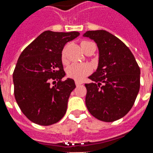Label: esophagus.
Listing matches in <instances>:
<instances>
[{
	"label": "esophagus",
	"mask_w": 153,
	"mask_h": 153,
	"mask_svg": "<svg viewBox=\"0 0 153 153\" xmlns=\"http://www.w3.org/2000/svg\"><path fill=\"white\" fill-rule=\"evenodd\" d=\"M80 84H82L81 82H79V81H75V85H76V86H79Z\"/></svg>",
	"instance_id": "1"
}]
</instances>
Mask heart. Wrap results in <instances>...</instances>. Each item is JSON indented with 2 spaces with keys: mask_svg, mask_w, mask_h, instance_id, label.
<instances>
[{
  "mask_svg": "<svg viewBox=\"0 0 153 153\" xmlns=\"http://www.w3.org/2000/svg\"><path fill=\"white\" fill-rule=\"evenodd\" d=\"M91 42L84 41L81 43V46L88 44ZM62 59H65V50L62 51ZM92 72V68L87 64L73 63L67 67L66 74L70 78H72L75 80H83L87 75H88Z\"/></svg>",
  "mask_w": 153,
  "mask_h": 153,
  "instance_id": "b5f03b06",
  "label": "heart"
}]
</instances>
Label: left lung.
Returning <instances> with one entry per match:
<instances>
[{
    "mask_svg": "<svg viewBox=\"0 0 153 153\" xmlns=\"http://www.w3.org/2000/svg\"><path fill=\"white\" fill-rule=\"evenodd\" d=\"M83 37L97 43L98 66L86 83L85 103L99 120L113 122L124 117L134 106L140 88V69L122 41L105 30L87 31Z\"/></svg>",
    "mask_w": 153,
    "mask_h": 153,
    "instance_id": "1",
    "label": "left lung"
}]
</instances>
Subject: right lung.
<instances>
[{"label": "right lung", "instance_id": "add662e5", "mask_svg": "<svg viewBox=\"0 0 153 153\" xmlns=\"http://www.w3.org/2000/svg\"><path fill=\"white\" fill-rule=\"evenodd\" d=\"M79 32L45 31L23 51L13 73L14 93L24 115L39 125H53L63 117L68 100L75 88L72 79L62 81L65 45ZM51 80H57L55 86Z\"/></svg>", "mask_w": 153, "mask_h": 153}]
</instances>
